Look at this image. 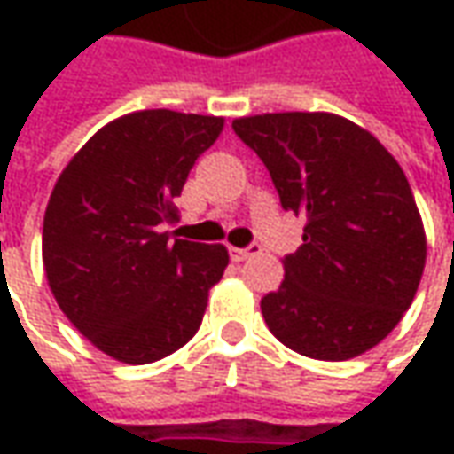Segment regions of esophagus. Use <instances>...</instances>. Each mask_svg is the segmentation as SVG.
I'll use <instances>...</instances> for the list:
<instances>
[{"instance_id": "esophagus-1", "label": "esophagus", "mask_w": 454, "mask_h": 454, "mask_svg": "<svg viewBox=\"0 0 454 454\" xmlns=\"http://www.w3.org/2000/svg\"><path fill=\"white\" fill-rule=\"evenodd\" d=\"M260 253V245L253 242L250 247H230V260L232 262H242V260H247V257H253V254Z\"/></svg>"}]
</instances>
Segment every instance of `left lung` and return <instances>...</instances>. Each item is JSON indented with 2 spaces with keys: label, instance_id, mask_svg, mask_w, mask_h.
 Returning a JSON list of instances; mask_svg holds the SVG:
<instances>
[{
  "label": "left lung",
  "instance_id": "left-lung-1",
  "mask_svg": "<svg viewBox=\"0 0 454 454\" xmlns=\"http://www.w3.org/2000/svg\"><path fill=\"white\" fill-rule=\"evenodd\" d=\"M232 129L268 166L283 209L305 219L286 280L260 301L272 336L318 361L374 348L411 305L427 260L402 166L333 114L250 115Z\"/></svg>",
  "mask_w": 454,
  "mask_h": 454
}]
</instances>
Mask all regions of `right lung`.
<instances>
[{
	"label": "right lung",
	"instance_id": "1",
	"mask_svg": "<svg viewBox=\"0 0 454 454\" xmlns=\"http://www.w3.org/2000/svg\"><path fill=\"white\" fill-rule=\"evenodd\" d=\"M224 118L136 111L70 159L43 224L44 275L60 310L103 354L151 364L200 331L209 288L230 262L224 245L171 239L194 161Z\"/></svg>",
	"mask_w": 454,
	"mask_h": 454
}]
</instances>
